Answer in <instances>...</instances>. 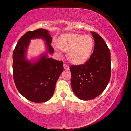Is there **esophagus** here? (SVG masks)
<instances>
[{
    "instance_id": "esophagus-1",
    "label": "esophagus",
    "mask_w": 131,
    "mask_h": 131,
    "mask_svg": "<svg viewBox=\"0 0 131 131\" xmlns=\"http://www.w3.org/2000/svg\"><path fill=\"white\" fill-rule=\"evenodd\" d=\"M63 66H64V69H65V70L69 69V66L68 65H66V64H63Z\"/></svg>"
}]
</instances>
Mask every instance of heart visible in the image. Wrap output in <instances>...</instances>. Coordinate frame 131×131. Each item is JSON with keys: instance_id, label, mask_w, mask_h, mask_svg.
Masks as SVG:
<instances>
[{"instance_id": "heart-1", "label": "heart", "mask_w": 131, "mask_h": 131, "mask_svg": "<svg viewBox=\"0 0 131 131\" xmlns=\"http://www.w3.org/2000/svg\"><path fill=\"white\" fill-rule=\"evenodd\" d=\"M60 49L67 51L68 60L73 63H81L90 57L94 47V40L90 35L77 34L63 36L58 43Z\"/></svg>"}]
</instances>
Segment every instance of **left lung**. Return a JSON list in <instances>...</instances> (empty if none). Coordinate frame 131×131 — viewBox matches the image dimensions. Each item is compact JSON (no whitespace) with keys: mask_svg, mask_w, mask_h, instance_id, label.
Returning a JSON list of instances; mask_svg holds the SVG:
<instances>
[{"mask_svg":"<svg viewBox=\"0 0 131 131\" xmlns=\"http://www.w3.org/2000/svg\"><path fill=\"white\" fill-rule=\"evenodd\" d=\"M94 52L83 65H72L71 85L75 95L82 100L98 96L107 87L111 76L110 52L106 42L95 32Z\"/></svg>","mask_w":131,"mask_h":131,"instance_id":"1","label":"left lung"}]
</instances>
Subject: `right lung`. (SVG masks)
<instances>
[{"mask_svg": "<svg viewBox=\"0 0 131 131\" xmlns=\"http://www.w3.org/2000/svg\"><path fill=\"white\" fill-rule=\"evenodd\" d=\"M35 38H43L48 52H54L51 45L52 38L48 31L44 29L29 31L19 39L13 51V74L19 92L29 101L41 103L52 97L63 66L62 61L47 58L46 54L35 63L26 60L25 52L30 40Z\"/></svg>", "mask_w": 131, "mask_h": 131, "instance_id": "add662e5", "label": "right lung"}]
</instances>
